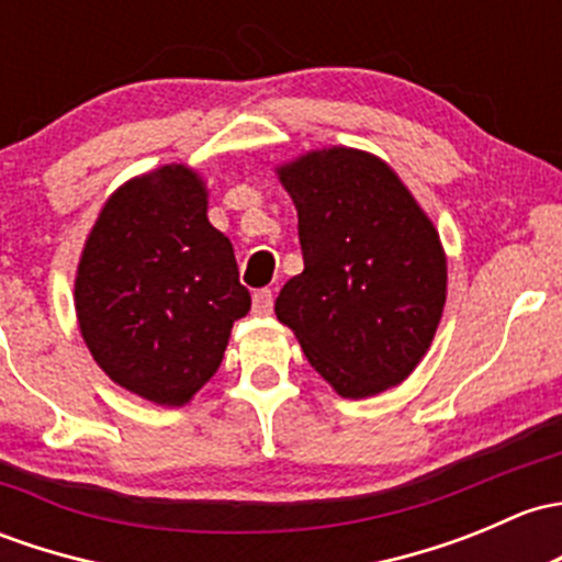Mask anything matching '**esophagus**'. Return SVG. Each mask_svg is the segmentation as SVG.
<instances>
[{
	"label": "esophagus",
	"mask_w": 562,
	"mask_h": 562,
	"mask_svg": "<svg viewBox=\"0 0 562 562\" xmlns=\"http://www.w3.org/2000/svg\"><path fill=\"white\" fill-rule=\"evenodd\" d=\"M271 306H274V293L266 291V288L252 293V312L256 315H271Z\"/></svg>",
	"instance_id": "1"
}]
</instances>
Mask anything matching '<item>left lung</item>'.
Masks as SVG:
<instances>
[{"instance_id":"left-lung-1","label":"left lung","mask_w":562,"mask_h":562,"mask_svg":"<svg viewBox=\"0 0 562 562\" xmlns=\"http://www.w3.org/2000/svg\"><path fill=\"white\" fill-rule=\"evenodd\" d=\"M299 210L304 271L274 301L312 369L345 398H369L415 371L447 301L434 223L398 175L352 147L277 169Z\"/></svg>"}]
</instances>
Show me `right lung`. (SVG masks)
<instances>
[{"label":"right lung","mask_w":562,"mask_h":562,"mask_svg":"<svg viewBox=\"0 0 562 562\" xmlns=\"http://www.w3.org/2000/svg\"><path fill=\"white\" fill-rule=\"evenodd\" d=\"M75 310L121 387L182 406L210 382L250 293L228 236L206 221L202 177L169 164L112 193L82 247Z\"/></svg>","instance_id":"1"}]
</instances>
